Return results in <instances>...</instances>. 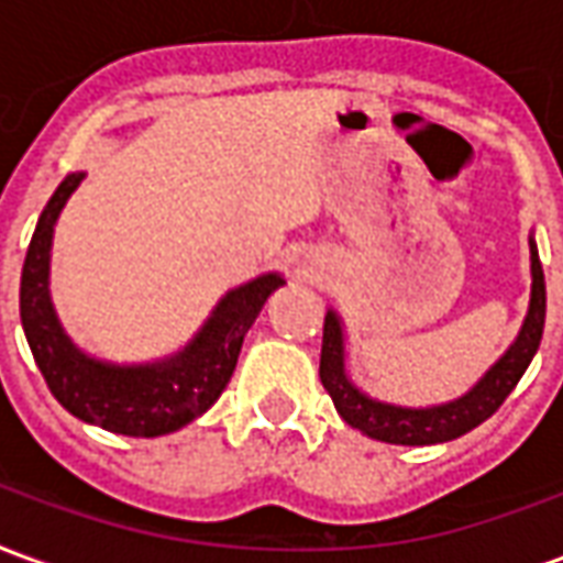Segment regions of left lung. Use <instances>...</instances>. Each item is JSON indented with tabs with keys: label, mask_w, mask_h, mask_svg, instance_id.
<instances>
[{
	"label": "left lung",
	"mask_w": 563,
	"mask_h": 563,
	"mask_svg": "<svg viewBox=\"0 0 563 563\" xmlns=\"http://www.w3.org/2000/svg\"><path fill=\"white\" fill-rule=\"evenodd\" d=\"M528 246H531V301H528V313L521 319L516 341L509 343L507 353L500 355L471 389L446 404L404 407V404L371 398L367 391L358 389L346 371V325L338 310H329L325 329H322L319 379L343 422L358 428L371 440L398 443V446H431V443H446V440L467 434L495 413L497 407L507 401L509 391L516 389V383L528 371L543 341L545 280L533 234L528 238Z\"/></svg>",
	"instance_id": "8db88e82"
}]
</instances>
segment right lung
<instances>
[{
  "label": "right lung",
  "instance_id": "add662e5",
  "mask_svg": "<svg viewBox=\"0 0 563 563\" xmlns=\"http://www.w3.org/2000/svg\"><path fill=\"white\" fill-rule=\"evenodd\" d=\"M87 172H71L56 186L32 234L20 277V322L35 365L54 398L80 422L111 434L162 437L208 413L238 365L246 331L286 277L258 274L222 295L201 329L165 358L120 365L80 350L56 317L51 298V250L59 213Z\"/></svg>",
  "mask_w": 563,
  "mask_h": 563
}]
</instances>
